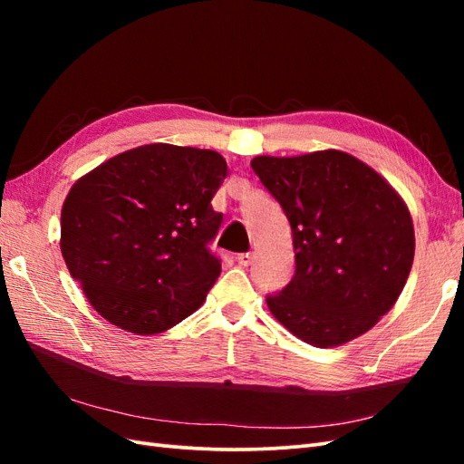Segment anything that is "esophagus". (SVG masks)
<instances>
[{"instance_id": "esophagus-1", "label": "esophagus", "mask_w": 464, "mask_h": 464, "mask_svg": "<svg viewBox=\"0 0 464 464\" xmlns=\"http://www.w3.org/2000/svg\"><path fill=\"white\" fill-rule=\"evenodd\" d=\"M236 261H237V265L247 266V265H251V261H254V256H251V254H237Z\"/></svg>"}]
</instances>
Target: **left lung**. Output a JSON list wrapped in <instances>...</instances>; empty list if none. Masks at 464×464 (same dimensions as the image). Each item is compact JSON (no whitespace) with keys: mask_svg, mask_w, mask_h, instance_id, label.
<instances>
[{"mask_svg":"<svg viewBox=\"0 0 464 464\" xmlns=\"http://www.w3.org/2000/svg\"><path fill=\"white\" fill-rule=\"evenodd\" d=\"M251 168L283 207L296 271L266 296L271 314L307 344L339 346L370 331L409 278V208L368 164L341 150L256 157Z\"/></svg>","mask_w":464,"mask_h":464,"instance_id":"obj_1","label":"left lung"}]
</instances>
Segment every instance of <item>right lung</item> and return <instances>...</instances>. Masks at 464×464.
<instances>
[{"label":"right lung","mask_w":464,"mask_h":464,"mask_svg":"<svg viewBox=\"0 0 464 464\" xmlns=\"http://www.w3.org/2000/svg\"><path fill=\"white\" fill-rule=\"evenodd\" d=\"M227 178L215 150L152 143L81 178L62 208V256L91 305L135 334L174 327L220 275L210 251Z\"/></svg>","instance_id":"right-lung-1"}]
</instances>
